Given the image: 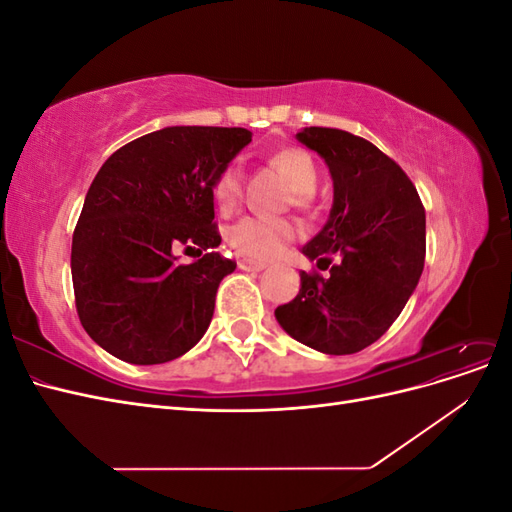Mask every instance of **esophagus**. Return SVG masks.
<instances>
[{
	"label": "esophagus",
	"mask_w": 512,
	"mask_h": 512,
	"mask_svg": "<svg viewBox=\"0 0 512 512\" xmlns=\"http://www.w3.org/2000/svg\"><path fill=\"white\" fill-rule=\"evenodd\" d=\"M239 269H243V271H262V269H265V262L250 260V258H241V260H239Z\"/></svg>",
	"instance_id": "34e87169"
}]
</instances>
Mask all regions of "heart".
I'll return each mask as SVG.
<instances>
[{
  "instance_id": "b5f03b06",
  "label": "heart",
  "mask_w": 512,
  "mask_h": 512,
  "mask_svg": "<svg viewBox=\"0 0 512 512\" xmlns=\"http://www.w3.org/2000/svg\"><path fill=\"white\" fill-rule=\"evenodd\" d=\"M271 164L290 181L294 194V203L307 205L309 196L314 194L318 183L316 164L307 151L297 147H286L275 151L271 156ZM241 192V170L237 166H226L220 177L215 179L213 196L220 207L230 209L237 203ZM294 237V226L288 220L277 218H258V215H247L228 230V243L247 258L267 260L280 254L284 245Z\"/></svg>"
}]
</instances>
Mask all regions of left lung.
I'll return each mask as SVG.
<instances>
[{"instance_id":"left-lung-1","label":"left lung","mask_w":512,"mask_h":512,"mask_svg":"<svg viewBox=\"0 0 512 512\" xmlns=\"http://www.w3.org/2000/svg\"><path fill=\"white\" fill-rule=\"evenodd\" d=\"M333 179L327 224L303 254L327 277L301 271L299 294L275 309L280 327L324 354H354L397 320L425 265V209L412 181L361 136L303 128Z\"/></svg>"}]
</instances>
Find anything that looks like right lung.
Wrapping results in <instances>:
<instances>
[{"label":"right lung","mask_w":512,"mask_h":512,"mask_svg":"<svg viewBox=\"0 0 512 512\" xmlns=\"http://www.w3.org/2000/svg\"><path fill=\"white\" fill-rule=\"evenodd\" d=\"M252 143L245 128L170 126L123 145L91 181L72 237L83 329L132 365L173 361L209 329L215 292L237 262L222 258L213 185ZM204 255L181 266L174 250Z\"/></svg>","instance_id":"1"}]
</instances>
